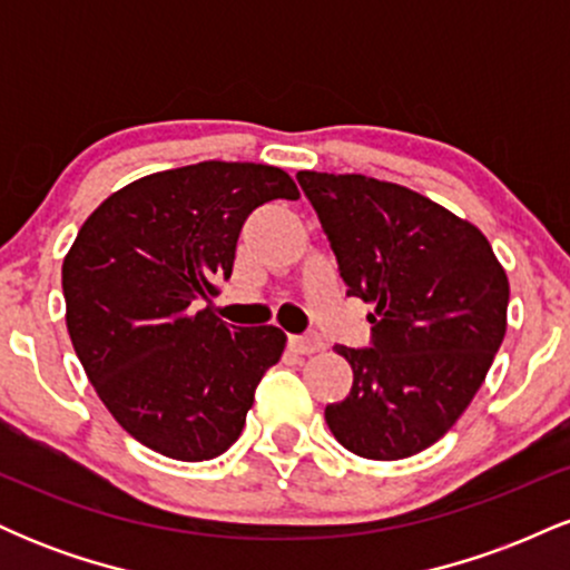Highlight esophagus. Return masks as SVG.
Wrapping results in <instances>:
<instances>
[{
    "mask_svg": "<svg viewBox=\"0 0 570 570\" xmlns=\"http://www.w3.org/2000/svg\"><path fill=\"white\" fill-rule=\"evenodd\" d=\"M289 348L294 353H299V356H311V353L324 351V343H322V337H316V335H305V337L292 335L289 337Z\"/></svg>",
    "mask_w": 570,
    "mask_h": 570,
    "instance_id": "1",
    "label": "esophagus"
}]
</instances>
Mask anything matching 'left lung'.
Instances as JSON below:
<instances>
[{
	"label": "left lung",
	"instance_id": "1",
	"mask_svg": "<svg viewBox=\"0 0 570 570\" xmlns=\"http://www.w3.org/2000/svg\"><path fill=\"white\" fill-rule=\"evenodd\" d=\"M351 297L375 305L372 348L335 351L351 394L324 410L351 453L399 461L455 426L507 335L509 278L480 227L415 189L299 171Z\"/></svg>",
	"mask_w": 570,
	"mask_h": 570
}]
</instances>
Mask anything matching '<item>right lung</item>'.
<instances>
[{
  "mask_svg": "<svg viewBox=\"0 0 570 570\" xmlns=\"http://www.w3.org/2000/svg\"><path fill=\"white\" fill-rule=\"evenodd\" d=\"M297 200L263 163L206 160L130 181L85 219L63 257L67 330L104 407L134 440L208 461L244 431L254 389L284 353L278 326H227L212 305L248 214Z\"/></svg>",
  "mask_w": 570,
  "mask_h": 570,
  "instance_id": "add662e5",
  "label": "right lung"
}]
</instances>
